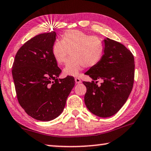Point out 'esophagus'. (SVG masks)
Instances as JSON below:
<instances>
[{
    "label": "esophagus",
    "instance_id": "34e87169",
    "mask_svg": "<svg viewBox=\"0 0 151 151\" xmlns=\"http://www.w3.org/2000/svg\"><path fill=\"white\" fill-rule=\"evenodd\" d=\"M75 82H76V84H80V83H81V82H82V81H81L80 78H75Z\"/></svg>",
    "mask_w": 151,
    "mask_h": 151
}]
</instances>
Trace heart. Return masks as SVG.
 Segmentation results:
<instances>
[{"label": "heart", "mask_w": 151, "mask_h": 151, "mask_svg": "<svg viewBox=\"0 0 151 151\" xmlns=\"http://www.w3.org/2000/svg\"><path fill=\"white\" fill-rule=\"evenodd\" d=\"M70 52L71 58L63 69L66 76H78L84 68H92L101 62L104 54V45L96 36H91L78 30L65 31L60 40L52 45V53L56 62L63 65Z\"/></svg>", "instance_id": "1"}]
</instances>
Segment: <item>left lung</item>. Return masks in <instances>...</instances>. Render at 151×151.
<instances>
[{"label":"left lung","mask_w":151,"mask_h":151,"mask_svg":"<svg viewBox=\"0 0 151 151\" xmlns=\"http://www.w3.org/2000/svg\"><path fill=\"white\" fill-rule=\"evenodd\" d=\"M104 54L99 64L85 74L92 82H83L86 87L84 102L88 110L97 116H112L127 100L134 82V57L130 50L112 39H104ZM103 82L98 86V81Z\"/></svg>","instance_id":"8db88e82"}]
</instances>
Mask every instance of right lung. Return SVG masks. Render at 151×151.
I'll list each match as a JSON object with an SVG mask.
<instances>
[{
    "mask_svg": "<svg viewBox=\"0 0 151 151\" xmlns=\"http://www.w3.org/2000/svg\"><path fill=\"white\" fill-rule=\"evenodd\" d=\"M54 31L38 35L18 50L12 67L17 98L28 115L52 121L64 110L75 85L73 76L59 79L61 69L52 53Z\"/></svg>",
    "mask_w": 151,
    "mask_h": 151,
    "instance_id": "obj_1",
    "label": "right lung"
}]
</instances>
